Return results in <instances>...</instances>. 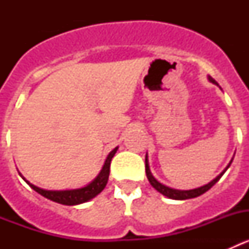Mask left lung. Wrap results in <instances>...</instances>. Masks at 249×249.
<instances>
[{
	"instance_id": "8db88e82",
	"label": "left lung",
	"mask_w": 249,
	"mask_h": 249,
	"mask_svg": "<svg viewBox=\"0 0 249 249\" xmlns=\"http://www.w3.org/2000/svg\"><path fill=\"white\" fill-rule=\"evenodd\" d=\"M208 81H210V82H212L213 85L218 86V83L215 82V81L213 80L211 76H208ZM232 160H233V158L231 160V162L228 163V166L226 167V168H224L223 171H222V172L214 178V179H212L210 183H207V184H204V186L198 187V188H193V190H175V188H171V187H168V186H164L163 183H160V181H157V179L153 177V175H152L151 169H149L148 156H147V155H146V175H147V178H148L149 183H151V186L153 187L156 191H158L160 195L166 196V197H168V198H171V199H178V201H183V199L196 198V197H198V196L203 195V193H206L207 191L211 190V188H212V187L219 181V178H221L222 176L224 175V172H226V171L230 168L231 163H232Z\"/></svg>"
}]
</instances>
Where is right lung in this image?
Returning <instances> with one entry per match:
<instances>
[{
	"label": "right lung",
	"mask_w": 249,
	"mask_h": 249,
	"mask_svg": "<svg viewBox=\"0 0 249 249\" xmlns=\"http://www.w3.org/2000/svg\"><path fill=\"white\" fill-rule=\"evenodd\" d=\"M117 149L118 147H116V148H113L111 152H109L107 158H106L102 169H101L100 173L96 176V178H94L93 181L89 182V184H86L85 187H81V188H74V190H63V191L43 190V188H39V187L35 186V184L31 183L30 181H27V179L21 175V172L18 173L22 177V179H23V181H25L26 183L32 188V190H35L37 193H39V195L46 197V198L56 202V203L65 204V206H77V204H81V203H85V202L91 201L92 198H94L96 196L100 195V193L105 190L107 181H108L111 160L112 158H113V156L116 155Z\"/></svg>",
	"instance_id": "add662e5"
}]
</instances>
